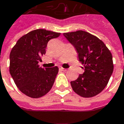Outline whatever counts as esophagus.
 <instances>
[{
    "instance_id": "obj_1",
    "label": "esophagus",
    "mask_w": 124,
    "mask_h": 124,
    "mask_svg": "<svg viewBox=\"0 0 124 124\" xmlns=\"http://www.w3.org/2000/svg\"><path fill=\"white\" fill-rule=\"evenodd\" d=\"M60 70L61 71H63V72H66V71H67V69H64V68H62V67H60Z\"/></svg>"
}]
</instances>
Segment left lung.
Listing matches in <instances>:
<instances>
[{
    "mask_svg": "<svg viewBox=\"0 0 124 124\" xmlns=\"http://www.w3.org/2000/svg\"><path fill=\"white\" fill-rule=\"evenodd\" d=\"M75 47L85 72L72 81L75 93L85 98L93 97L104 90L114 70L112 54L97 37L83 30L63 33Z\"/></svg>",
    "mask_w": 124,
    "mask_h": 124,
    "instance_id": "obj_1",
    "label": "left lung"
}]
</instances>
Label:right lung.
Listing matches in <instances>:
<instances>
[{
	"instance_id": "obj_1",
	"label": "right lung",
	"mask_w": 124,
	"mask_h": 124,
	"mask_svg": "<svg viewBox=\"0 0 124 124\" xmlns=\"http://www.w3.org/2000/svg\"><path fill=\"white\" fill-rule=\"evenodd\" d=\"M60 33L38 29L17 40L10 54V73L21 92L31 98H39L49 92L54 82L57 67L42 68L38 62L45 54L49 40Z\"/></svg>"
}]
</instances>
